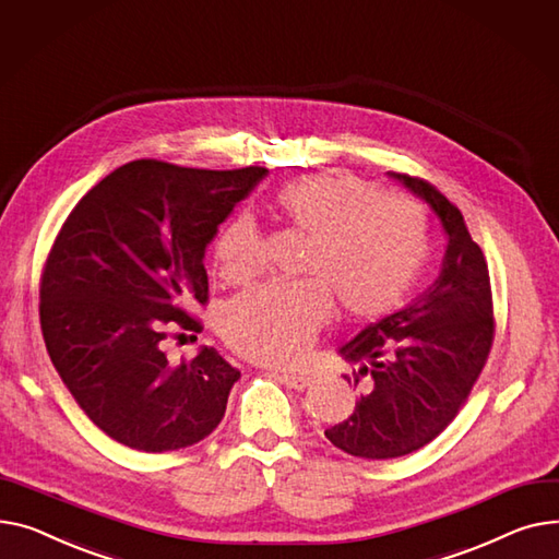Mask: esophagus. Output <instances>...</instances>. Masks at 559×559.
<instances>
[{
	"mask_svg": "<svg viewBox=\"0 0 559 559\" xmlns=\"http://www.w3.org/2000/svg\"><path fill=\"white\" fill-rule=\"evenodd\" d=\"M277 379L286 388H293V390H305L311 383V377H307V374H293V372H282V374H277Z\"/></svg>",
	"mask_w": 559,
	"mask_h": 559,
	"instance_id": "34e87169",
	"label": "esophagus"
}]
</instances>
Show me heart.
<instances>
[{
	"mask_svg": "<svg viewBox=\"0 0 559 559\" xmlns=\"http://www.w3.org/2000/svg\"><path fill=\"white\" fill-rule=\"evenodd\" d=\"M286 223L311 237L300 282L241 290L221 313L225 343L266 366H295L307 356L332 298L349 318H377L395 307L426 252V216L400 193H381L352 174H316L277 193ZM223 280L241 282L261 266V237L250 216L229 221L214 246Z\"/></svg>",
	"mask_w": 559,
	"mask_h": 559,
	"instance_id": "b5f03b06",
	"label": "heart"
}]
</instances>
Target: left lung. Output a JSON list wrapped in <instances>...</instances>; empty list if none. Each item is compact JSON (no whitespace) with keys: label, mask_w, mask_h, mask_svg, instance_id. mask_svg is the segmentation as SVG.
I'll use <instances>...</instances> for the list:
<instances>
[{"label":"left lung","mask_w":559,"mask_h":559,"mask_svg":"<svg viewBox=\"0 0 559 559\" xmlns=\"http://www.w3.org/2000/svg\"><path fill=\"white\" fill-rule=\"evenodd\" d=\"M388 176L431 205L447 250L438 280L419 298L341 347L345 360L358 364L354 388L360 397L324 436L368 461L400 457L438 438L467 402L495 341L487 261L461 210L431 182Z\"/></svg>","instance_id":"obj_1"}]
</instances>
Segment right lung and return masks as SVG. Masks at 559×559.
I'll use <instances>...</instances> for the list:
<instances>
[{
	"mask_svg": "<svg viewBox=\"0 0 559 559\" xmlns=\"http://www.w3.org/2000/svg\"><path fill=\"white\" fill-rule=\"evenodd\" d=\"M266 171L135 159L62 223L40 280L43 338L76 404L112 440L176 451L223 419L241 372L214 347L174 366L164 341L203 330L187 311L210 298L205 248Z\"/></svg>",
	"mask_w": 559,
	"mask_h": 559,
	"instance_id": "add662e5",
	"label": "right lung"
}]
</instances>
